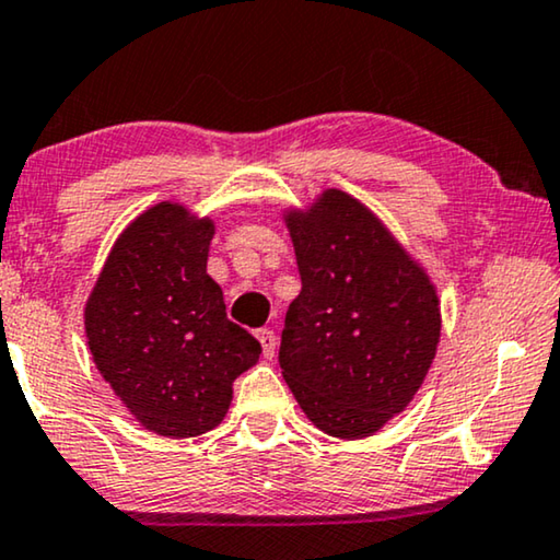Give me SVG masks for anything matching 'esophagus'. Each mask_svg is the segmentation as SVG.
<instances>
[{"mask_svg": "<svg viewBox=\"0 0 560 560\" xmlns=\"http://www.w3.org/2000/svg\"><path fill=\"white\" fill-rule=\"evenodd\" d=\"M256 339L261 341V349H264L266 360H271L273 352H277V334H273L271 329H258L256 331Z\"/></svg>", "mask_w": 560, "mask_h": 560, "instance_id": "esophagus-1", "label": "esophagus"}]
</instances>
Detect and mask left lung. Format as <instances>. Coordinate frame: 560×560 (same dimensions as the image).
I'll return each instance as SVG.
<instances>
[{
    "label": "left lung",
    "mask_w": 560,
    "mask_h": 560,
    "mask_svg": "<svg viewBox=\"0 0 560 560\" xmlns=\"http://www.w3.org/2000/svg\"><path fill=\"white\" fill-rule=\"evenodd\" d=\"M302 291L283 319L279 364L308 420L357 440L402 412L440 339L430 279L352 196L327 190L289 215Z\"/></svg>",
    "instance_id": "8db88e82"
}]
</instances>
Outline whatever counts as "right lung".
Segmentation results:
<instances>
[{"instance_id":"right-lung-1","label":"right lung","mask_w":560,"mask_h":560,"mask_svg":"<svg viewBox=\"0 0 560 560\" xmlns=\"http://www.w3.org/2000/svg\"><path fill=\"white\" fill-rule=\"evenodd\" d=\"M211 221L158 203L122 231L85 306L88 345L125 407L163 438L223 420L261 345L226 316L206 273Z\"/></svg>"}]
</instances>
